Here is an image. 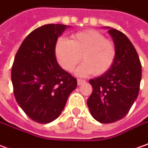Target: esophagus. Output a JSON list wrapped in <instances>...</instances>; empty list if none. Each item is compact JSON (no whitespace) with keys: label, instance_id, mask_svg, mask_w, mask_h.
I'll use <instances>...</instances> for the list:
<instances>
[{"label":"esophagus","instance_id":"esophagus-1","mask_svg":"<svg viewBox=\"0 0 148 148\" xmlns=\"http://www.w3.org/2000/svg\"><path fill=\"white\" fill-rule=\"evenodd\" d=\"M83 82H85V81H84V80L78 79V86H80V85H82Z\"/></svg>","mask_w":148,"mask_h":148}]
</instances>
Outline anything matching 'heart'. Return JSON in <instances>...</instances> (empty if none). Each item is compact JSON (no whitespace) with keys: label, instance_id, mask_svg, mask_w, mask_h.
I'll use <instances>...</instances> for the list:
<instances>
[{"label":"heart","instance_id":"1","mask_svg":"<svg viewBox=\"0 0 148 148\" xmlns=\"http://www.w3.org/2000/svg\"><path fill=\"white\" fill-rule=\"evenodd\" d=\"M60 66L71 72L81 60L76 70L78 76L93 74L101 75L112 67L116 58V47L111 40L95 30H87L72 35L70 40L60 39L55 47Z\"/></svg>","mask_w":148,"mask_h":148}]
</instances>
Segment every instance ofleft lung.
<instances>
[{
  "label": "left lung",
  "mask_w": 148,
  "mask_h": 148,
  "mask_svg": "<svg viewBox=\"0 0 148 148\" xmlns=\"http://www.w3.org/2000/svg\"><path fill=\"white\" fill-rule=\"evenodd\" d=\"M116 47V58L109 70L89 82L93 91L87 101L91 116L100 123L122 119L139 91L142 66L132 43L122 32L105 27Z\"/></svg>",
  "instance_id": "1"
}]
</instances>
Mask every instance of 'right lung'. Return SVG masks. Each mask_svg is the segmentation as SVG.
I'll return each mask as SVG.
<instances>
[{
    "label": "right lung",
    "instance_id": "obj_1",
    "mask_svg": "<svg viewBox=\"0 0 148 148\" xmlns=\"http://www.w3.org/2000/svg\"><path fill=\"white\" fill-rule=\"evenodd\" d=\"M70 26L47 24L23 40L11 71L15 99L32 120L46 124L57 119L66 106L77 79L59 66L57 38Z\"/></svg>",
    "mask_w": 148,
    "mask_h": 148
}]
</instances>
